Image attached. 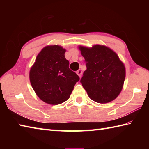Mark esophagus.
<instances>
[{
	"label": "esophagus",
	"instance_id": "1",
	"mask_svg": "<svg viewBox=\"0 0 149 149\" xmlns=\"http://www.w3.org/2000/svg\"><path fill=\"white\" fill-rule=\"evenodd\" d=\"M76 74L79 75V77H81V75H82V71L81 70H77V71L76 72Z\"/></svg>",
	"mask_w": 149,
	"mask_h": 149
}]
</instances>
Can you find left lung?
Segmentation results:
<instances>
[{
  "mask_svg": "<svg viewBox=\"0 0 149 149\" xmlns=\"http://www.w3.org/2000/svg\"><path fill=\"white\" fill-rule=\"evenodd\" d=\"M78 48L86 62L87 70L81 82L89 97L101 104L116 99L125 78V65L118 54L104 45Z\"/></svg>",
  "mask_w": 149,
  "mask_h": 149,
  "instance_id": "8db88e82",
  "label": "left lung"
}]
</instances>
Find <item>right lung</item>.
I'll use <instances>...</instances> for the list:
<instances>
[{
	"instance_id": "add662e5",
	"label": "right lung",
	"mask_w": 149,
	"mask_h": 149,
	"mask_svg": "<svg viewBox=\"0 0 149 149\" xmlns=\"http://www.w3.org/2000/svg\"><path fill=\"white\" fill-rule=\"evenodd\" d=\"M66 50L60 45H48L37 54L29 71V80L36 95L49 104L69 99L79 77L69 68Z\"/></svg>"
}]
</instances>
